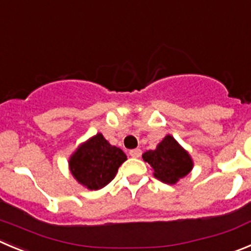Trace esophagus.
I'll list each match as a JSON object with an SVG mask.
<instances>
[{
    "instance_id": "obj_1",
    "label": "esophagus",
    "mask_w": 251,
    "mask_h": 251,
    "mask_svg": "<svg viewBox=\"0 0 251 251\" xmlns=\"http://www.w3.org/2000/svg\"><path fill=\"white\" fill-rule=\"evenodd\" d=\"M128 153H130V156L131 157H133V158H139L140 156H141V150L140 149H133V150H131L130 152H128Z\"/></svg>"
}]
</instances>
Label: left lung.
<instances>
[{
	"label": "left lung",
	"instance_id": "1",
	"mask_svg": "<svg viewBox=\"0 0 251 251\" xmlns=\"http://www.w3.org/2000/svg\"><path fill=\"white\" fill-rule=\"evenodd\" d=\"M142 158L153 168L154 177L168 184L177 183L193 168V161L188 152L171 135H167L156 150L145 152Z\"/></svg>",
	"mask_w": 251,
	"mask_h": 251
}]
</instances>
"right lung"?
Masks as SVG:
<instances>
[{
	"label": "right lung",
	"instance_id": "right-lung-1",
	"mask_svg": "<svg viewBox=\"0 0 251 251\" xmlns=\"http://www.w3.org/2000/svg\"><path fill=\"white\" fill-rule=\"evenodd\" d=\"M127 160L123 150L111 146L101 133L81 144L69 158L70 172L74 178L91 191L109 184L119 167Z\"/></svg>",
	"mask_w": 251,
	"mask_h": 251
}]
</instances>
